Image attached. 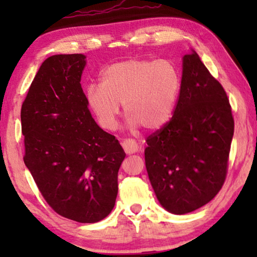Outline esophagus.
I'll list each match as a JSON object with an SVG mask.
<instances>
[{
	"label": "esophagus",
	"instance_id": "1",
	"mask_svg": "<svg viewBox=\"0 0 257 257\" xmlns=\"http://www.w3.org/2000/svg\"><path fill=\"white\" fill-rule=\"evenodd\" d=\"M121 146L127 154H133L139 150V145L133 139H124L121 142Z\"/></svg>",
	"mask_w": 257,
	"mask_h": 257
}]
</instances>
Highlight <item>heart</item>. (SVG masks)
<instances>
[{
    "mask_svg": "<svg viewBox=\"0 0 257 257\" xmlns=\"http://www.w3.org/2000/svg\"><path fill=\"white\" fill-rule=\"evenodd\" d=\"M181 86L180 69L171 59L133 58L103 70L100 84L87 86L86 103L107 131L117 125L119 105L131 125L156 131L173 117Z\"/></svg>",
    "mask_w": 257,
    "mask_h": 257,
    "instance_id": "1",
    "label": "heart"
}]
</instances>
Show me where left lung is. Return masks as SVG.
<instances>
[{"instance_id":"obj_1","label":"left lung","mask_w":257,"mask_h":257,"mask_svg":"<svg viewBox=\"0 0 257 257\" xmlns=\"http://www.w3.org/2000/svg\"><path fill=\"white\" fill-rule=\"evenodd\" d=\"M233 135L226 91L192 50L182 58V86L173 117L146 139V170L165 209L191 213L219 193Z\"/></svg>"}]
</instances>
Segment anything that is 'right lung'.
<instances>
[{
  "label": "right lung",
  "instance_id": "obj_1",
  "mask_svg": "<svg viewBox=\"0 0 257 257\" xmlns=\"http://www.w3.org/2000/svg\"><path fill=\"white\" fill-rule=\"evenodd\" d=\"M85 56L55 55L35 76L21 108L23 160L56 213L93 223L113 209L125 152L91 115L80 85Z\"/></svg>",
  "mask_w": 257,
  "mask_h": 257
}]
</instances>
